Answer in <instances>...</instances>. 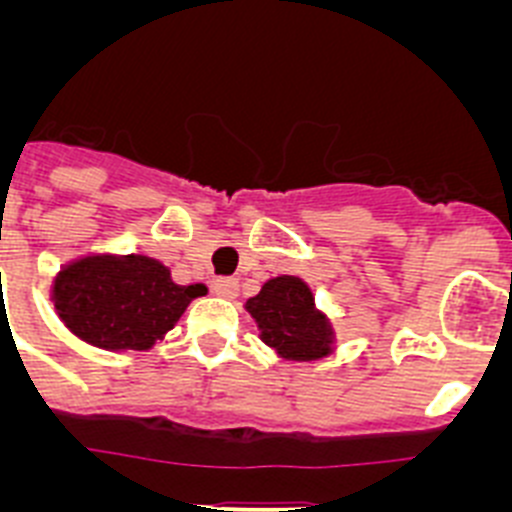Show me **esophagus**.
<instances>
[{
	"mask_svg": "<svg viewBox=\"0 0 512 512\" xmlns=\"http://www.w3.org/2000/svg\"><path fill=\"white\" fill-rule=\"evenodd\" d=\"M212 289H215L217 297H225V300H233L235 295H238V279L233 277H220L215 279V284H212Z\"/></svg>",
	"mask_w": 512,
	"mask_h": 512,
	"instance_id": "obj_1",
	"label": "esophagus"
}]
</instances>
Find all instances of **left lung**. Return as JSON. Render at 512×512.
<instances>
[{
  "instance_id": "8db88e82",
  "label": "left lung",
  "mask_w": 512,
  "mask_h": 512,
  "mask_svg": "<svg viewBox=\"0 0 512 512\" xmlns=\"http://www.w3.org/2000/svg\"><path fill=\"white\" fill-rule=\"evenodd\" d=\"M259 325V338L287 361H315L333 351L330 320L315 307L300 277H274L246 302Z\"/></svg>"
}]
</instances>
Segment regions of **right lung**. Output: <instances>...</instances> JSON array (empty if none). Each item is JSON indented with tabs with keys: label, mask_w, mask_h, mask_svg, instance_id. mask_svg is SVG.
Instances as JSON below:
<instances>
[{
	"label": "right lung",
	"mask_w": 512,
	"mask_h": 512,
	"mask_svg": "<svg viewBox=\"0 0 512 512\" xmlns=\"http://www.w3.org/2000/svg\"><path fill=\"white\" fill-rule=\"evenodd\" d=\"M205 284L182 287L161 261L84 256L58 271L51 300L58 318L81 341L107 351H148L169 333Z\"/></svg>",
	"instance_id": "right-lung-1"
}]
</instances>
